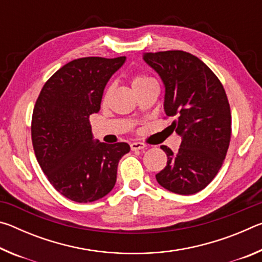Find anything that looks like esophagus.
Masks as SVG:
<instances>
[{
    "label": "esophagus",
    "mask_w": 262,
    "mask_h": 262,
    "mask_svg": "<svg viewBox=\"0 0 262 262\" xmlns=\"http://www.w3.org/2000/svg\"><path fill=\"white\" fill-rule=\"evenodd\" d=\"M130 148L133 151H136V150H143L147 148V145H145L144 143H141V142H133V143L130 144Z\"/></svg>",
    "instance_id": "34e87169"
}]
</instances>
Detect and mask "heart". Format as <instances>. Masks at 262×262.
I'll return each mask as SVG.
<instances>
[{
  "instance_id": "1",
  "label": "heart",
  "mask_w": 262,
  "mask_h": 262,
  "mask_svg": "<svg viewBox=\"0 0 262 262\" xmlns=\"http://www.w3.org/2000/svg\"><path fill=\"white\" fill-rule=\"evenodd\" d=\"M154 79L150 78L149 76H145V75H135L134 77L132 79V86L133 89L142 85V84H145L148 82H152Z\"/></svg>"
}]
</instances>
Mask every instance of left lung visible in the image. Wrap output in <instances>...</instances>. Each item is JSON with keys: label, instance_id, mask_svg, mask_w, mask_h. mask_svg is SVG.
<instances>
[{"label": "left lung", "instance_id": "obj_1", "mask_svg": "<svg viewBox=\"0 0 262 262\" xmlns=\"http://www.w3.org/2000/svg\"><path fill=\"white\" fill-rule=\"evenodd\" d=\"M143 60L165 88L164 111L173 117L171 127L183 137L176 154L166 145V166L156 174L170 192H200L219 173L231 137V112L220 79L206 63L190 53H144Z\"/></svg>", "mask_w": 262, "mask_h": 262}]
</instances>
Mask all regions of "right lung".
Instances as JSON below:
<instances>
[{"label":"right lung","instance_id":"obj_1","mask_svg":"<svg viewBox=\"0 0 262 262\" xmlns=\"http://www.w3.org/2000/svg\"><path fill=\"white\" fill-rule=\"evenodd\" d=\"M126 56L81 57L60 68L35 101L31 135L35 157L57 192L69 200H99L113 189L125 142L94 140L89 117L100 110L108 79Z\"/></svg>","mask_w":262,"mask_h":262}]
</instances>
